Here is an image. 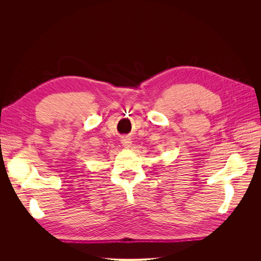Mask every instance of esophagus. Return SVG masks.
I'll return each mask as SVG.
<instances>
[{
	"label": "esophagus",
	"mask_w": 261,
	"mask_h": 261,
	"mask_svg": "<svg viewBox=\"0 0 261 261\" xmlns=\"http://www.w3.org/2000/svg\"><path fill=\"white\" fill-rule=\"evenodd\" d=\"M122 145L124 146V147H130V145H132V139H130V137H128V136H126V137H123L122 138Z\"/></svg>",
	"instance_id": "esophagus-1"
}]
</instances>
